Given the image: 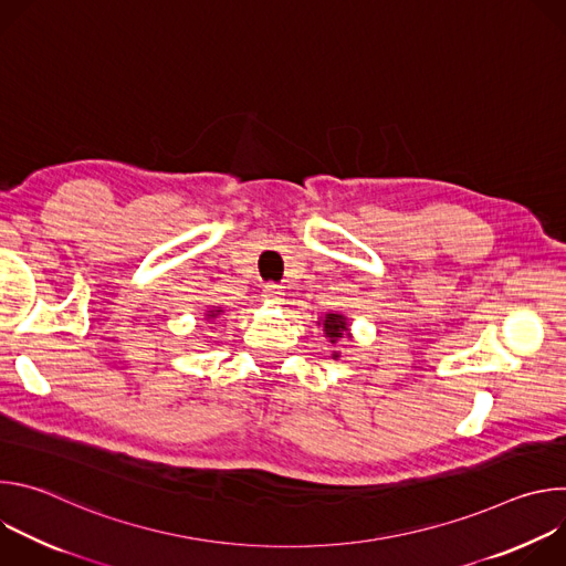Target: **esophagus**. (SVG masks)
<instances>
[{
  "instance_id": "esophagus-1",
  "label": "esophagus",
  "mask_w": 566,
  "mask_h": 566,
  "mask_svg": "<svg viewBox=\"0 0 566 566\" xmlns=\"http://www.w3.org/2000/svg\"><path fill=\"white\" fill-rule=\"evenodd\" d=\"M262 295H264V300H271V302H282V295H284V291H282V286H280V284H275V282H269V284H264V291H262Z\"/></svg>"
}]
</instances>
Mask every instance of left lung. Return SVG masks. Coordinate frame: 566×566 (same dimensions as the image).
I'll return each instance as SVG.
<instances>
[{
	"mask_svg": "<svg viewBox=\"0 0 566 566\" xmlns=\"http://www.w3.org/2000/svg\"><path fill=\"white\" fill-rule=\"evenodd\" d=\"M322 325H325V332H327V336L332 338V343H336L338 338H343L345 332H347V322H345V317L338 315V313H327V315H325V322H322ZM334 358H338V354H334Z\"/></svg>",
	"mask_w": 566,
	"mask_h": 566,
	"instance_id": "1",
	"label": "left lung"
}]
</instances>
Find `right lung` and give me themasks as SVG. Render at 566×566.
Wrapping results in <instances>:
<instances>
[{
	"mask_svg": "<svg viewBox=\"0 0 566 566\" xmlns=\"http://www.w3.org/2000/svg\"><path fill=\"white\" fill-rule=\"evenodd\" d=\"M219 313H221V308H217V311H210V313H208V315H210V317H217V315H219Z\"/></svg>",
	"mask_w": 566,
	"mask_h": 566,
	"instance_id": "add662e5",
	"label": "right lung"
}]
</instances>
